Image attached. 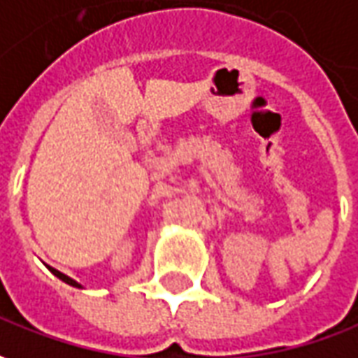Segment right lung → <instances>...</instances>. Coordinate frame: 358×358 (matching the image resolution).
Here are the masks:
<instances>
[{
	"label": "right lung",
	"mask_w": 358,
	"mask_h": 358,
	"mask_svg": "<svg viewBox=\"0 0 358 358\" xmlns=\"http://www.w3.org/2000/svg\"><path fill=\"white\" fill-rule=\"evenodd\" d=\"M50 271H52V273H54V275H56V277L62 278V280H64V282H68V285H71V287H78V288H81L80 282H76V280H73V278L68 277V275H64V273H60V271H56V268H52V267H50Z\"/></svg>",
	"instance_id": "add662e5"
}]
</instances>
